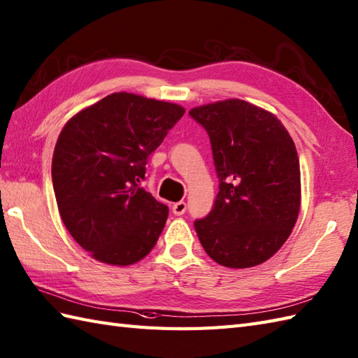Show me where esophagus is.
Listing matches in <instances>:
<instances>
[{"label": "esophagus", "instance_id": "34e87169", "mask_svg": "<svg viewBox=\"0 0 358 358\" xmlns=\"http://www.w3.org/2000/svg\"><path fill=\"white\" fill-rule=\"evenodd\" d=\"M186 209H187V206H186L185 201H178V203L172 206V212H173V215H177V217H180V215L185 213Z\"/></svg>", "mask_w": 358, "mask_h": 358}]
</instances>
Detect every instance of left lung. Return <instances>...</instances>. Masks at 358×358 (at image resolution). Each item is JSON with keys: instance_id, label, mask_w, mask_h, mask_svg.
<instances>
[{"instance_id": "obj_1", "label": "left lung", "mask_w": 358, "mask_h": 358, "mask_svg": "<svg viewBox=\"0 0 358 358\" xmlns=\"http://www.w3.org/2000/svg\"><path fill=\"white\" fill-rule=\"evenodd\" d=\"M207 131L220 192L213 209L194 222L215 262L259 265L284 245L299 217L301 168L293 138L274 114L241 99L192 108Z\"/></svg>"}]
</instances>
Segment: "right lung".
I'll list each match as a JSON object with an SVG mask.
<instances>
[{
	"label": "right lung",
	"instance_id": "1",
	"mask_svg": "<svg viewBox=\"0 0 358 358\" xmlns=\"http://www.w3.org/2000/svg\"><path fill=\"white\" fill-rule=\"evenodd\" d=\"M185 108L132 93H113L65 123L52 180L61 218L94 259L131 265L152 250L168 206L140 187L146 163Z\"/></svg>",
	"mask_w": 358,
	"mask_h": 358
}]
</instances>
